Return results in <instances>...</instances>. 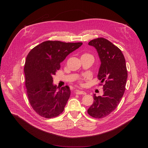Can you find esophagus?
Masks as SVG:
<instances>
[{"label": "esophagus", "mask_w": 148, "mask_h": 148, "mask_svg": "<svg viewBox=\"0 0 148 148\" xmlns=\"http://www.w3.org/2000/svg\"><path fill=\"white\" fill-rule=\"evenodd\" d=\"M75 93H76L77 94H84V95L86 94V92L85 91H81V90H77V91H75Z\"/></svg>", "instance_id": "1"}]
</instances>
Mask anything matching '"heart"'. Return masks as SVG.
<instances>
[{
  "label": "heart",
  "mask_w": 148,
  "mask_h": 148,
  "mask_svg": "<svg viewBox=\"0 0 148 148\" xmlns=\"http://www.w3.org/2000/svg\"><path fill=\"white\" fill-rule=\"evenodd\" d=\"M88 55H90V54H84L82 56H88Z\"/></svg>",
  "instance_id": "obj_1"
}]
</instances>
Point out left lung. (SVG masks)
<instances>
[{"label":"left lung","mask_w":148,"mask_h":148,"mask_svg":"<svg viewBox=\"0 0 148 148\" xmlns=\"http://www.w3.org/2000/svg\"><path fill=\"white\" fill-rule=\"evenodd\" d=\"M88 45L94 47L98 54L101 65L98 77L103 86V94L97 97L88 109V114L95 118H104L118 106L125 90L128 78L126 62L121 50L103 38L90 41Z\"/></svg>","instance_id":"1"}]
</instances>
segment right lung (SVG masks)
Returning a JSON list of instances; mask_svg holds the SVG:
<instances>
[{"mask_svg": "<svg viewBox=\"0 0 148 148\" xmlns=\"http://www.w3.org/2000/svg\"><path fill=\"white\" fill-rule=\"evenodd\" d=\"M82 43L46 41L34 47L26 57L24 68L27 94L31 106L40 116L51 118L64 110L70 96L68 86L57 91L53 76L60 68V63Z\"/></svg>", "mask_w": 148, "mask_h": 148, "instance_id": "add662e5", "label": "right lung"}]
</instances>
